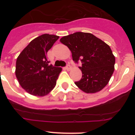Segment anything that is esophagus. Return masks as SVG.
<instances>
[{
  "label": "esophagus",
  "instance_id": "34e87169",
  "mask_svg": "<svg viewBox=\"0 0 135 135\" xmlns=\"http://www.w3.org/2000/svg\"><path fill=\"white\" fill-rule=\"evenodd\" d=\"M70 69H71V67H70V64H67V65L65 66V70H67L68 71H69V70H70Z\"/></svg>",
  "mask_w": 135,
  "mask_h": 135
}]
</instances>
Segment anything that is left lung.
<instances>
[{
	"label": "left lung",
	"instance_id": "obj_1",
	"mask_svg": "<svg viewBox=\"0 0 135 135\" xmlns=\"http://www.w3.org/2000/svg\"><path fill=\"white\" fill-rule=\"evenodd\" d=\"M60 42L70 49L75 63H82V78L75 84L86 93L102 90L114 71L115 57L109 45L93 34L80 32L62 37Z\"/></svg>",
	"mask_w": 135,
	"mask_h": 135
}]
</instances>
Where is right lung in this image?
Here are the masks:
<instances>
[{
	"label": "right lung",
	"instance_id": "1",
	"mask_svg": "<svg viewBox=\"0 0 135 135\" xmlns=\"http://www.w3.org/2000/svg\"><path fill=\"white\" fill-rule=\"evenodd\" d=\"M59 38L42 34L32 40L17 57L15 75L21 86L30 95L45 96L55 86L62 69L49 65L46 54Z\"/></svg>",
	"mask_w": 135,
	"mask_h": 135
}]
</instances>
